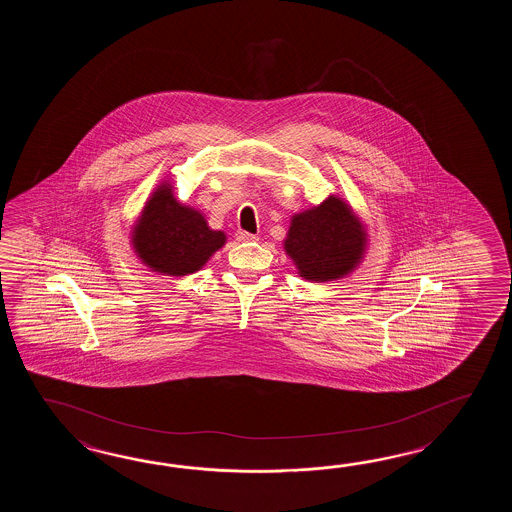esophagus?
<instances>
[{
  "mask_svg": "<svg viewBox=\"0 0 512 512\" xmlns=\"http://www.w3.org/2000/svg\"><path fill=\"white\" fill-rule=\"evenodd\" d=\"M236 240L256 241L258 240V236H256V234H251V232H247V230H238V232H236Z\"/></svg>",
  "mask_w": 512,
  "mask_h": 512,
  "instance_id": "esophagus-1",
  "label": "esophagus"
}]
</instances>
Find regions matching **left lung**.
Listing matches in <instances>:
<instances>
[{"instance_id":"left-lung-1","label":"left lung","mask_w":512,"mask_h":512,"mask_svg":"<svg viewBox=\"0 0 512 512\" xmlns=\"http://www.w3.org/2000/svg\"><path fill=\"white\" fill-rule=\"evenodd\" d=\"M366 234L338 197L329 196L320 207L296 214L285 240L300 276L309 282H327L351 271L364 252Z\"/></svg>"}]
</instances>
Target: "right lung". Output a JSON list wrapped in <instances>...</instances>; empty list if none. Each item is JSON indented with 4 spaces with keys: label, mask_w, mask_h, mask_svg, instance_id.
<instances>
[{
    "label": "right lung",
    "mask_w": 512,
    "mask_h": 512,
    "mask_svg": "<svg viewBox=\"0 0 512 512\" xmlns=\"http://www.w3.org/2000/svg\"><path fill=\"white\" fill-rule=\"evenodd\" d=\"M223 245L225 234L208 229L207 221L194 208L179 205L170 185L153 192L133 232L139 258L153 271L170 276L199 271Z\"/></svg>",
    "instance_id": "1"
}]
</instances>
